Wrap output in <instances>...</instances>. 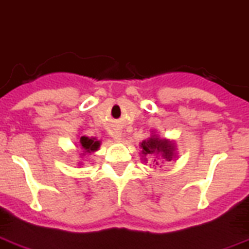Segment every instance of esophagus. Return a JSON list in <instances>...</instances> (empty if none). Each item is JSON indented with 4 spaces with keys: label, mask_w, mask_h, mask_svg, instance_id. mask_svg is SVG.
Returning a JSON list of instances; mask_svg holds the SVG:
<instances>
[{
    "label": "esophagus",
    "mask_w": 249,
    "mask_h": 249,
    "mask_svg": "<svg viewBox=\"0 0 249 249\" xmlns=\"http://www.w3.org/2000/svg\"><path fill=\"white\" fill-rule=\"evenodd\" d=\"M112 138H114L115 141H119L120 139V134H112Z\"/></svg>",
    "instance_id": "34e87169"
}]
</instances>
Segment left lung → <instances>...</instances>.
I'll list each match as a JSON object with an SVG mask.
<instances>
[{
    "label": "left lung",
    "mask_w": 249,
    "mask_h": 249,
    "mask_svg": "<svg viewBox=\"0 0 249 249\" xmlns=\"http://www.w3.org/2000/svg\"><path fill=\"white\" fill-rule=\"evenodd\" d=\"M142 153L144 156L154 153H160L166 160H171L173 157V145L166 139H160V138H149L148 141H144L141 144ZM157 163V162H156Z\"/></svg>",
    "instance_id": "1"
}]
</instances>
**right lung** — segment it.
<instances>
[{
	"instance_id": "add662e5",
	"label": "right lung",
	"mask_w": 249,
	"mask_h": 249,
	"mask_svg": "<svg viewBox=\"0 0 249 249\" xmlns=\"http://www.w3.org/2000/svg\"><path fill=\"white\" fill-rule=\"evenodd\" d=\"M79 143L82 145V149L85 152H93V150H97V148L100 147V142L95 141V139H91L89 137H81L79 139Z\"/></svg>"
}]
</instances>
